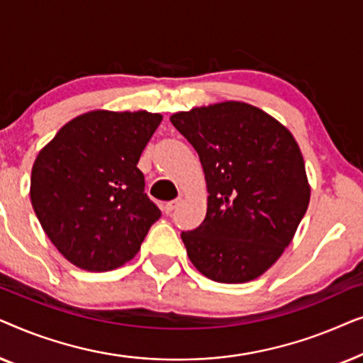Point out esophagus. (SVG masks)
Here are the masks:
<instances>
[{
    "mask_svg": "<svg viewBox=\"0 0 363 363\" xmlns=\"http://www.w3.org/2000/svg\"><path fill=\"white\" fill-rule=\"evenodd\" d=\"M180 203H182V196H178L177 200H173V201H168V203H165V206H163V211H165L167 215H168V213H172L173 210H175V208H177L178 205H180Z\"/></svg>",
    "mask_w": 363,
    "mask_h": 363,
    "instance_id": "1",
    "label": "esophagus"
}]
</instances>
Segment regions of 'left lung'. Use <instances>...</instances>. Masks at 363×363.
I'll list each match as a JSON object with an SVG mask.
<instances>
[{
  "label": "left lung",
  "instance_id": "8db88e82",
  "mask_svg": "<svg viewBox=\"0 0 363 363\" xmlns=\"http://www.w3.org/2000/svg\"><path fill=\"white\" fill-rule=\"evenodd\" d=\"M170 121L205 172L208 208L183 231L188 257L208 279H256L291 245L311 200L304 158L287 127L259 107L226 101Z\"/></svg>",
  "mask_w": 363,
  "mask_h": 363
}]
</instances>
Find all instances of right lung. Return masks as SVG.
<instances>
[{
    "label": "right lung",
    "mask_w": 363,
    "mask_h": 363,
    "mask_svg": "<svg viewBox=\"0 0 363 363\" xmlns=\"http://www.w3.org/2000/svg\"><path fill=\"white\" fill-rule=\"evenodd\" d=\"M162 118L147 111H91L38 153L29 188L34 213L74 266L92 272L123 266L160 218L137 163Z\"/></svg>",
    "instance_id": "obj_1"
}]
</instances>
